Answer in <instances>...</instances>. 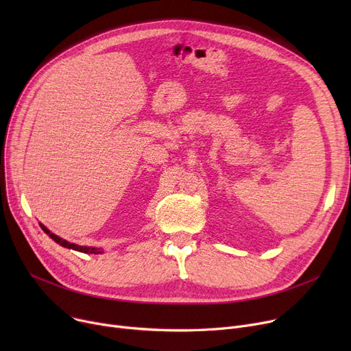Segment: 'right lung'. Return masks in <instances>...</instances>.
I'll list each match as a JSON object with an SVG mask.
<instances>
[{
    "label": "right lung",
    "mask_w": 351,
    "mask_h": 351,
    "mask_svg": "<svg viewBox=\"0 0 351 351\" xmlns=\"http://www.w3.org/2000/svg\"><path fill=\"white\" fill-rule=\"evenodd\" d=\"M41 228H43V230H44L47 234H49V237L52 239V241H55L58 245H61V246H64V247H68V249H72V250H78V252H84V253H94V254L102 253L99 249H95V247H86V246H78V245H75V243H69V242L64 241V239L58 237L57 234L51 233L45 226L41 225Z\"/></svg>",
    "instance_id": "obj_1"
}]
</instances>
